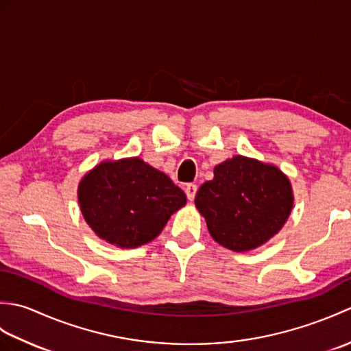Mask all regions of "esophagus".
I'll list each match as a JSON object with an SVG mask.
<instances>
[{"label":"esophagus","instance_id":"obj_1","mask_svg":"<svg viewBox=\"0 0 351 351\" xmlns=\"http://www.w3.org/2000/svg\"><path fill=\"white\" fill-rule=\"evenodd\" d=\"M196 193H197V185L196 184H189L187 187H185V195H187L189 200H193L196 197Z\"/></svg>","mask_w":351,"mask_h":351}]
</instances>
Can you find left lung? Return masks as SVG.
<instances>
[{
	"label": "left lung",
	"instance_id": "1",
	"mask_svg": "<svg viewBox=\"0 0 351 351\" xmlns=\"http://www.w3.org/2000/svg\"><path fill=\"white\" fill-rule=\"evenodd\" d=\"M214 241L232 252L265 244L285 225L294 205L288 176L274 164L235 155L214 167L195 199Z\"/></svg>",
	"mask_w": 351,
	"mask_h": 351
}]
</instances>
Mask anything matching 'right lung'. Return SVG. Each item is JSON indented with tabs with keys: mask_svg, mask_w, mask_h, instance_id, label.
I'll return each mask as SVG.
<instances>
[{
	"mask_svg": "<svg viewBox=\"0 0 351 351\" xmlns=\"http://www.w3.org/2000/svg\"><path fill=\"white\" fill-rule=\"evenodd\" d=\"M78 204L101 240L136 249L160 235L187 196L166 173L132 156L106 160L88 170L78 184Z\"/></svg>",
	"mask_w": 351,
	"mask_h": 351,
	"instance_id": "right-lung-1",
	"label": "right lung"
}]
</instances>
